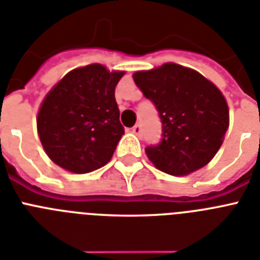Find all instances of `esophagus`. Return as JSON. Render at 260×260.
<instances>
[{
    "instance_id": "1",
    "label": "esophagus",
    "mask_w": 260,
    "mask_h": 260,
    "mask_svg": "<svg viewBox=\"0 0 260 260\" xmlns=\"http://www.w3.org/2000/svg\"><path fill=\"white\" fill-rule=\"evenodd\" d=\"M132 132H134L135 135H137V136H141V134H143V129H141L140 124H136V125H134V128H132Z\"/></svg>"
}]
</instances>
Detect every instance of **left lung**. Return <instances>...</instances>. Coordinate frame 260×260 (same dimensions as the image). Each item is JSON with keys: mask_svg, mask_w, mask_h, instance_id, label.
<instances>
[{"mask_svg": "<svg viewBox=\"0 0 260 260\" xmlns=\"http://www.w3.org/2000/svg\"><path fill=\"white\" fill-rule=\"evenodd\" d=\"M136 85L153 103L161 121V140L145 153L157 170L184 176L208 164L229 129L224 96L196 71L164 64L136 72Z\"/></svg>", "mask_w": 260, "mask_h": 260, "instance_id": "8db88e82", "label": "left lung"}]
</instances>
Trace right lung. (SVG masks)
Here are the masks:
<instances>
[{
	"mask_svg": "<svg viewBox=\"0 0 260 260\" xmlns=\"http://www.w3.org/2000/svg\"><path fill=\"white\" fill-rule=\"evenodd\" d=\"M124 72L100 64L73 69L46 94L37 131L46 155L75 174H88L111 160L124 135L115 88Z\"/></svg>",
	"mask_w": 260,
	"mask_h": 260,
	"instance_id": "add662e5",
	"label": "right lung"
}]
</instances>
